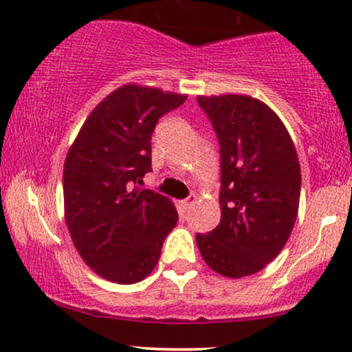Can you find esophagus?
I'll return each instance as SVG.
<instances>
[{
  "label": "esophagus",
  "instance_id": "1",
  "mask_svg": "<svg viewBox=\"0 0 352 352\" xmlns=\"http://www.w3.org/2000/svg\"><path fill=\"white\" fill-rule=\"evenodd\" d=\"M196 201H197V197L194 196V194H190L188 199H184V201L181 202V206H183L184 210H190L194 207V204H196Z\"/></svg>",
  "mask_w": 352,
  "mask_h": 352
}]
</instances>
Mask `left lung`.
<instances>
[{"instance_id": "obj_1", "label": "left lung", "mask_w": 352, "mask_h": 352, "mask_svg": "<svg viewBox=\"0 0 352 352\" xmlns=\"http://www.w3.org/2000/svg\"><path fill=\"white\" fill-rule=\"evenodd\" d=\"M220 145V223L196 241L225 277L261 271L287 243L300 201V164L287 129L259 99L199 96Z\"/></svg>"}]
</instances>
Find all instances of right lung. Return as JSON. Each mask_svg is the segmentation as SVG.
I'll use <instances>...</instances> for the list:
<instances>
[{"label":"right lung","mask_w":352,"mask_h":352,"mask_svg":"<svg viewBox=\"0 0 352 352\" xmlns=\"http://www.w3.org/2000/svg\"><path fill=\"white\" fill-rule=\"evenodd\" d=\"M188 96L125 85L94 107L63 168L65 220L83 261L104 279L135 284L153 271L176 227L173 202L137 184L151 171V133Z\"/></svg>","instance_id":"right-lung-1"}]
</instances>
